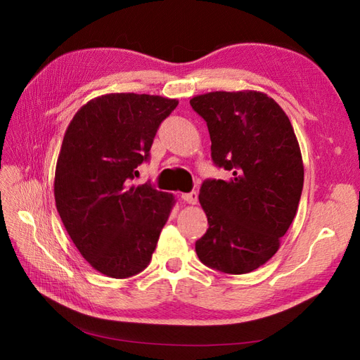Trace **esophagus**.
Masks as SVG:
<instances>
[{
    "instance_id": "34e87169",
    "label": "esophagus",
    "mask_w": 360,
    "mask_h": 360,
    "mask_svg": "<svg viewBox=\"0 0 360 360\" xmlns=\"http://www.w3.org/2000/svg\"><path fill=\"white\" fill-rule=\"evenodd\" d=\"M182 200H184L187 204L195 205L198 202V193L196 192H190V193H184L182 195Z\"/></svg>"
}]
</instances>
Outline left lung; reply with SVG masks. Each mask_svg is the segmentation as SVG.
I'll use <instances>...</instances> for the list:
<instances>
[{
	"label": "left lung",
	"mask_w": 360,
	"mask_h": 360,
	"mask_svg": "<svg viewBox=\"0 0 360 360\" xmlns=\"http://www.w3.org/2000/svg\"><path fill=\"white\" fill-rule=\"evenodd\" d=\"M190 105L207 122L213 162L231 172L201 187L209 229L196 254L221 272H252L275 255L295 218L304 174L300 145L286 112L262 91H213Z\"/></svg>",
	"instance_id": "obj_1"
}]
</instances>
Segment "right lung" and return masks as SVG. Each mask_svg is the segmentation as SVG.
Listing matches in <instances>:
<instances>
[{
    "label": "right lung",
    "instance_id": "1",
    "mask_svg": "<svg viewBox=\"0 0 360 360\" xmlns=\"http://www.w3.org/2000/svg\"><path fill=\"white\" fill-rule=\"evenodd\" d=\"M176 98L111 93L91 98L66 128L53 178L56 207L82 257L111 278L148 266L176 202L131 184Z\"/></svg>",
    "mask_w": 360,
    "mask_h": 360
}]
</instances>
